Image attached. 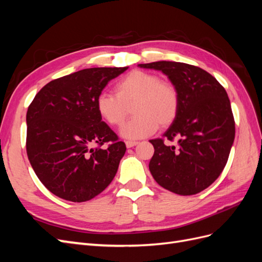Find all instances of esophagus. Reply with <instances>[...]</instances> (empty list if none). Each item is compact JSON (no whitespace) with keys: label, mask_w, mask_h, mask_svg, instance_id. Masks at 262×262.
Returning <instances> with one entry per match:
<instances>
[{"label":"esophagus","mask_w":262,"mask_h":262,"mask_svg":"<svg viewBox=\"0 0 262 262\" xmlns=\"http://www.w3.org/2000/svg\"><path fill=\"white\" fill-rule=\"evenodd\" d=\"M137 144H138V142H136V141H125V146L128 148L136 146Z\"/></svg>","instance_id":"obj_1"}]
</instances>
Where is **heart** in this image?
<instances>
[{"label":"heart","mask_w":262,"mask_h":262,"mask_svg":"<svg viewBox=\"0 0 262 262\" xmlns=\"http://www.w3.org/2000/svg\"><path fill=\"white\" fill-rule=\"evenodd\" d=\"M115 92L100 93L96 109L108 125L119 126L133 107L136 117L120 129V136L126 140L149 137L158 125L165 128L175 121L179 109L178 91L156 74L134 70L118 81Z\"/></svg>","instance_id":"obj_1"}]
</instances>
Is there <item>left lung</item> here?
<instances>
[{
	"label": "left lung",
	"instance_id": "obj_1",
	"mask_svg": "<svg viewBox=\"0 0 262 262\" xmlns=\"http://www.w3.org/2000/svg\"><path fill=\"white\" fill-rule=\"evenodd\" d=\"M140 68L162 71L179 94L175 121L164 133L177 146L150 140L154 155L148 168L163 188L180 195L201 192L223 171L235 139V121L227 93L215 77L181 62L158 61Z\"/></svg>",
	"mask_w": 262,
	"mask_h": 262
}]
</instances>
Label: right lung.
<instances>
[{"label":"right lung","instance_id":"1","mask_svg":"<svg viewBox=\"0 0 262 262\" xmlns=\"http://www.w3.org/2000/svg\"><path fill=\"white\" fill-rule=\"evenodd\" d=\"M125 70L91 68L57 78L28 107V160L42 185L61 199L89 201L116 176L126 148L101 121L96 98ZM108 141V148L101 147Z\"/></svg>","mask_w":262,"mask_h":262}]
</instances>
